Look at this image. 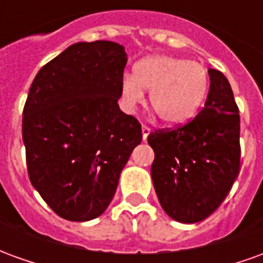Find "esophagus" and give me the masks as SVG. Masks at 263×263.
I'll return each mask as SVG.
<instances>
[{"mask_svg": "<svg viewBox=\"0 0 263 263\" xmlns=\"http://www.w3.org/2000/svg\"><path fill=\"white\" fill-rule=\"evenodd\" d=\"M151 131H152V129H151L149 126L142 125V139L143 141H146V139H148V135L151 134Z\"/></svg>", "mask_w": 263, "mask_h": 263, "instance_id": "1", "label": "esophagus"}]
</instances>
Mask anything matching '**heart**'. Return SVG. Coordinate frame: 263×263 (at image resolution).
I'll return each instance as SVG.
<instances>
[{"label":"heart","instance_id":"1","mask_svg":"<svg viewBox=\"0 0 263 263\" xmlns=\"http://www.w3.org/2000/svg\"><path fill=\"white\" fill-rule=\"evenodd\" d=\"M149 90V103L167 126H179L194 118L209 91V74L203 66L187 59L156 54L141 60L134 74L121 81V101L134 111Z\"/></svg>","mask_w":263,"mask_h":263}]
</instances>
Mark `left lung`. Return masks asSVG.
<instances>
[{"mask_svg":"<svg viewBox=\"0 0 263 263\" xmlns=\"http://www.w3.org/2000/svg\"><path fill=\"white\" fill-rule=\"evenodd\" d=\"M203 109L187 124L149 134L154 187L165 213L184 224L218 209L239 173V111L221 71L209 69Z\"/></svg>","mask_w":263,"mask_h":263,"instance_id":"obj_1","label":"left lung"}]
</instances>
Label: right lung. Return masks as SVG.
<instances>
[{
  "instance_id": "right-lung-1",
  "label": "right lung",
  "mask_w": 263,
  "mask_h": 263,
  "mask_svg": "<svg viewBox=\"0 0 263 263\" xmlns=\"http://www.w3.org/2000/svg\"><path fill=\"white\" fill-rule=\"evenodd\" d=\"M125 65L120 43L79 42L32 81L22 114L28 175L62 218L103 214L142 141L141 124L118 105Z\"/></svg>"
}]
</instances>
